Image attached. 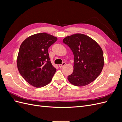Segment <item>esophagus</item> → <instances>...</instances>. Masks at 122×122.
I'll return each mask as SVG.
<instances>
[{"instance_id":"obj_1","label":"esophagus","mask_w":122,"mask_h":122,"mask_svg":"<svg viewBox=\"0 0 122 122\" xmlns=\"http://www.w3.org/2000/svg\"><path fill=\"white\" fill-rule=\"evenodd\" d=\"M65 65H66V63H65V62H63V63H62V64H61V65H58V66H59V67L61 68H62V67H63V66H64Z\"/></svg>"}]
</instances>
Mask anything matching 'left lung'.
Listing matches in <instances>:
<instances>
[{
    "mask_svg": "<svg viewBox=\"0 0 122 122\" xmlns=\"http://www.w3.org/2000/svg\"><path fill=\"white\" fill-rule=\"evenodd\" d=\"M62 41L74 55L73 72L68 76L69 81L77 86H86L93 82L104 66L101 47L94 40L81 34L68 36Z\"/></svg>",
    "mask_w": 122,
    "mask_h": 122,
    "instance_id": "8db88e82",
    "label": "left lung"
}]
</instances>
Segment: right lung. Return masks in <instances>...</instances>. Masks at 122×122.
Wrapping results in <instances>:
<instances>
[{
    "label": "right lung",
    "instance_id": "obj_1",
    "mask_svg": "<svg viewBox=\"0 0 122 122\" xmlns=\"http://www.w3.org/2000/svg\"><path fill=\"white\" fill-rule=\"evenodd\" d=\"M57 38L46 32L29 36L21 44L17 65L21 75L32 86L42 87L49 84L56 71L48 52Z\"/></svg>",
    "mask_w": 122,
    "mask_h": 122
}]
</instances>
